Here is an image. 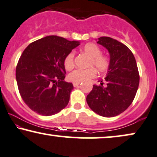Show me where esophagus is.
<instances>
[{"label":"esophagus","instance_id":"esophagus-1","mask_svg":"<svg viewBox=\"0 0 157 157\" xmlns=\"http://www.w3.org/2000/svg\"><path fill=\"white\" fill-rule=\"evenodd\" d=\"M80 82H74V83H73V86H74L75 87H78L79 85H80Z\"/></svg>","mask_w":157,"mask_h":157}]
</instances>
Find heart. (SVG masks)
<instances>
[{
	"label": "heart",
	"mask_w": 157,
	"mask_h": 157,
	"mask_svg": "<svg viewBox=\"0 0 157 157\" xmlns=\"http://www.w3.org/2000/svg\"><path fill=\"white\" fill-rule=\"evenodd\" d=\"M83 52L90 57L89 67H93L100 73L105 72L110 67V59L107 56L101 54V49L93 43H88L82 48ZM75 54L71 52L66 56L64 65L67 70H70L74 67ZM93 67L87 69H77L68 75L69 80L72 82H82L88 81L96 76V70Z\"/></svg>",
	"instance_id": "heart-1"
}]
</instances>
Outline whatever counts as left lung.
<instances>
[{
    "mask_svg": "<svg viewBox=\"0 0 157 157\" xmlns=\"http://www.w3.org/2000/svg\"><path fill=\"white\" fill-rule=\"evenodd\" d=\"M98 44L108 50L110 64L105 77L106 85H93L87 95L92 110L103 117H114L128 108L136 94L139 73L135 57L128 47L110 37L102 36Z\"/></svg>",
    "mask_w": 157,
    "mask_h": 157,
    "instance_id": "left-lung-1",
    "label": "left lung"
}]
</instances>
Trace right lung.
I'll return each instance as SVG.
<instances>
[{
  "mask_svg": "<svg viewBox=\"0 0 157 157\" xmlns=\"http://www.w3.org/2000/svg\"><path fill=\"white\" fill-rule=\"evenodd\" d=\"M78 45L79 41L48 36L23 52L16 69V81L23 100L33 111L49 116L67 105L73 85L64 81V61Z\"/></svg>",
  "mask_w": 157,
  "mask_h": 157,
  "instance_id": "right-lung-1",
  "label": "right lung"
}]
</instances>
